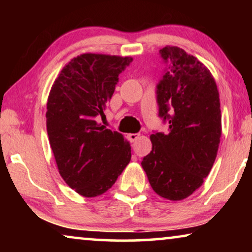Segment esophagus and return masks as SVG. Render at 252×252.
Segmentation results:
<instances>
[{
    "mask_svg": "<svg viewBox=\"0 0 252 252\" xmlns=\"http://www.w3.org/2000/svg\"><path fill=\"white\" fill-rule=\"evenodd\" d=\"M139 134H134V133H132V134H128V135H127V137H128V140L130 141V142H134V141H136L137 139H139Z\"/></svg>",
    "mask_w": 252,
    "mask_h": 252,
    "instance_id": "1",
    "label": "esophagus"
}]
</instances>
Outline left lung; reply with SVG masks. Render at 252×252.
I'll use <instances>...</instances> for the list:
<instances>
[{"instance_id":"1","label":"left lung","mask_w":252,"mask_h":252,"mask_svg":"<svg viewBox=\"0 0 252 252\" xmlns=\"http://www.w3.org/2000/svg\"><path fill=\"white\" fill-rule=\"evenodd\" d=\"M160 54L170 71L158 85L157 102L170 130L151 134L153 150L141 165L157 195L181 201L201 187L216 160L221 136L219 92L195 56L175 46Z\"/></svg>"}]
</instances>
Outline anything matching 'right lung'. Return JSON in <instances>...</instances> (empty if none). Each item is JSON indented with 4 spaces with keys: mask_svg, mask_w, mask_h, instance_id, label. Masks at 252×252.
<instances>
[{
    "mask_svg": "<svg viewBox=\"0 0 252 252\" xmlns=\"http://www.w3.org/2000/svg\"><path fill=\"white\" fill-rule=\"evenodd\" d=\"M132 57L86 53L72 58L51 86L47 132L58 172L84 197L104 194L130 161L123 134L97 123L118 75Z\"/></svg>",
    "mask_w": 252,
    "mask_h": 252,
    "instance_id": "1",
    "label": "right lung"
}]
</instances>
